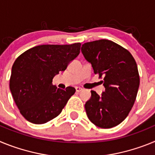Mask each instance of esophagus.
<instances>
[{
  "mask_svg": "<svg viewBox=\"0 0 155 155\" xmlns=\"http://www.w3.org/2000/svg\"><path fill=\"white\" fill-rule=\"evenodd\" d=\"M75 89H76L77 92H80L81 91H82V90H83V88H81V87H75Z\"/></svg>",
  "mask_w": 155,
  "mask_h": 155,
  "instance_id": "1",
  "label": "esophagus"
}]
</instances>
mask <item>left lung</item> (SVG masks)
Masks as SVG:
<instances>
[{
  "instance_id": "left-lung-1",
  "label": "left lung",
  "mask_w": 155,
  "mask_h": 155,
  "mask_svg": "<svg viewBox=\"0 0 155 155\" xmlns=\"http://www.w3.org/2000/svg\"><path fill=\"white\" fill-rule=\"evenodd\" d=\"M81 53L94 74L103 78L105 91L91 96L84 105L90 121L101 128L119 125L128 116L140 85L137 63L127 50L108 39L86 42Z\"/></svg>"
}]
</instances>
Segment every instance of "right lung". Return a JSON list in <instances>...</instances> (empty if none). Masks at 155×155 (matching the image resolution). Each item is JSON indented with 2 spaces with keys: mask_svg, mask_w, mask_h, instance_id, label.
<instances>
[{
  "mask_svg": "<svg viewBox=\"0 0 155 155\" xmlns=\"http://www.w3.org/2000/svg\"><path fill=\"white\" fill-rule=\"evenodd\" d=\"M81 43L40 45L23 53L12 66L10 90L20 113L28 122L46 124L62 112L75 88L53 85V78L65 71L80 53Z\"/></svg>",
  "mask_w": 155,
  "mask_h": 155,
  "instance_id": "add662e5",
  "label": "right lung"
}]
</instances>
